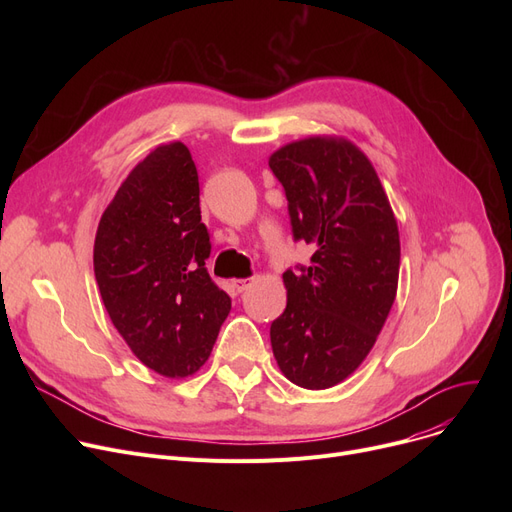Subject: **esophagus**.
<instances>
[{
	"label": "esophagus",
	"instance_id": "34e87169",
	"mask_svg": "<svg viewBox=\"0 0 512 512\" xmlns=\"http://www.w3.org/2000/svg\"><path fill=\"white\" fill-rule=\"evenodd\" d=\"M253 282L255 278H238V280H232V286L236 288V292H245Z\"/></svg>",
	"mask_w": 512,
	"mask_h": 512
}]
</instances>
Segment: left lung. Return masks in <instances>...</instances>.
I'll use <instances>...</instances> for the list:
<instances>
[{"instance_id": "obj_1", "label": "left lung", "mask_w": 512, "mask_h": 512, "mask_svg": "<svg viewBox=\"0 0 512 512\" xmlns=\"http://www.w3.org/2000/svg\"><path fill=\"white\" fill-rule=\"evenodd\" d=\"M294 240L311 263L284 272L288 303L272 321L278 367L307 390L346 380L369 355L392 309L400 240L371 161L351 141L311 137L270 157Z\"/></svg>"}]
</instances>
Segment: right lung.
Returning <instances> with one entry per match:
<instances>
[{
  "label": "right lung",
  "mask_w": 512,
  "mask_h": 512,
  "mask_svg": "<svg viewBox=\"0 0 512 512\" xmlns=\"http://www.w3.org/2000/svg\"><path fill=\"white\" fill-rule=\"evenodd\" d=\"M199 174L180 141L134 168L101 215L93 267L103 305L130 351L166 378L209 357L232 301L207 272Z\"/></svg>",
  "instance_id": "add662e5"
}]
</instances>
